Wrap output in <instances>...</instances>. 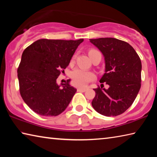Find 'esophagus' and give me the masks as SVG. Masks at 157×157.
<instances>
[{"label":"esophagus","instance_id":"1","mask_svg":"<svg viewBox=\"0 0 157 157\" xmlns=\"http://www.w3.org/2000/svg\"><path fill=\"white\" fill-rule=\"evenodd\" d=\"M87 90L86 87H79V88L78 89V91L79 92H85Z\"/></svg>","mask_w":157,"mask_h":157}]
</instances>
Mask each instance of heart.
<instances>
[{"mask_svg": "<svg viewBox=\"0 0 157 157\" xmlns=\"http://www.w3.org/2000/svg\"><path fill=\"white\" fill-rule=\"evenodd\" d=\"M94 50H91L89 52L93 51ZM71 78L73 79L74 84L77 86H84L89 83V82L94 80L95 78L94 74L88 71H84L82 69L77 68L74 70L71 73Z\"/></svg>", "mask_w": 157, "mask_h": 157, "instance_id": "obj_1", "label": "heart"}]
</instances>
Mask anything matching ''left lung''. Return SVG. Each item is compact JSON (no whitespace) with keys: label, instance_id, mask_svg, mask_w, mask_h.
<instances>
[{"label":"left lung","instance_id":"1","mask_svg":"<svg viewBox=\"0 0 157 157\" xmlns=\"http://www.w3.org/2000/svg\"><path fill=\"white\" fill-rule=\"evenodd\" d=\"M89 40L104 56L105 73L100 82L109 85L107 89H94L95 96L91 105L103 116H118L132 105L139 94L141 61L133 47L125 41L111 37Z\"/></svg>","mask_w":157,"mask_h":157}]
</instances>
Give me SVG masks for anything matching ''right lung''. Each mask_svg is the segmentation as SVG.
Here are the masks:
<instances>
[{
	"label": "right lung",
	"mask_w": 157,
	"mask_h": 157,
	"mask_svg": "<svg viewBox=\"0 0 157 157\" xmlns=\"http://www.w3.org/2000/svg\"><path fill=\"white\" fill-rule=\"evenodd\" d=\"M84 41L39 39L24 50L17 73L20 94L29 107L40 116H56L68 107L77 89L57 83L77 48Z\"/></svg>",
	"instance_id": "obj_1"
}]
</instances>
